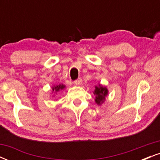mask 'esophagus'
<instances>
[{
	"label": "esophagus",
	"mask_w": 160,
	"mask_h": 160,
	"mask_svg": "<svg viewBox=\"0 0 160 160\" xmlns=\"http://www.w3.org/2000/svg\"><path fill=\"white\" fill-rule=\"evenodd\" d=\"M74 83L75 84V85H77V86H80V85H82V79H81V78L78 79V80H75V81L74 82Z\"/></svg>",
	"instance_id": "esophagus-1"
}]
</instances>
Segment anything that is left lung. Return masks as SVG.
Masks as SVG:
<instances>
[{"instance_id": "obj_1", "label": "left lung", "mask_w": 160, "mask_h": 160, "mask_svg": "<svg viewBox=\"0 0 160 160\" xmlns=\"http://www.w3.org/2000/svg\"><path fill=\"white\" fill-rule=\"evenodd\" d=\"M93 93L95 95V103L101 105L105 100V97L108 95V89L105 86L98 83V86H95V91Z\"/></svg>"}]
</instances>
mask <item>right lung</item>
<instances>
[{
    "mask_svg": "<svg viewBox=\"0 0 160 160\" xmlns=\"http://www.w3.org/2000/svg\"><path fill=\"white\" fill-rule=\"evenodd\" d=\"M65 88V85H63V84H59V85H56V86H52V92H58L60 90H63Z\"/></svg>",
    "mask_w": 160,
    "mask_h": 160,
    "instance_id": "add662e5",
    "label": "right lung"
}]
</instances>
